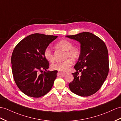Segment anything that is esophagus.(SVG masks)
<instances>
[{"label":"esophagus","instance_id":"esophagus-1","mask_svg":"<svg viewBox=\"0 0 121 121\" xmlns=\"http://www.w3.org/2000/svg\"><path fill=\"white\" fill-rule=\"evenodd\" d=\"M60 73H61V74H63L65 75V74H67V73H68V72H60Z\"/></svg>","mask_w":121,"mask_h":121}]
</instances>
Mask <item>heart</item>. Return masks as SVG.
I'll list each match as a JSON object with an SVG mask.
<instances>
[{
	"label": "heart",
	"instance_id": "1",
	"mask_svg": "<svg viewBox=\"0 0 121 121\" xmlns=\"http://www.w3.org/2000/svg\"><path fill=\"white\" fill-rule=\"evenodd\" d=\"M56 46L66 51L65 58H70L72 60H74L79 57V50L76 47H73V43L69 40H61L56 44ZM43 55L48 61H52L53 60V55L51 49L49 47L45 49ZM71 60L68 58L63 61H56L53 63L51 65V69L58 71H66L72 65V61Z\"/></svg>",
	"mask_w": 121,
	"mask_h": 121
}]
</instances>
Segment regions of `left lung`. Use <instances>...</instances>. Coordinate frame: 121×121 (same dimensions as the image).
<instances>
[{"label":"left lung","instance_id":"1","mask_svg":"<svg viewBox=\"0 0 121 121\" xmlns=\"http://www.w3.org/2000/svg\"><path fill=\"white\" fill-rule=\"evenodd\" d=\"M67 37L81 44V52L73 73L74 79L69 84L70 90L81 96L93 95L102 87L109 72L108 52L103 41L93 34L85 32ZM82 74L79 75V72Z\"/></svg>","mask_w":121,"mask_h":121}]
</instances>
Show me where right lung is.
Masks as SVG:
<instances>
[{
  "mask_svg": "<svg viewBox=\"0 0 121 121\" xmlns=\"http://www.w3.org/2000/svg\"><path fill=\"white\" fill-rule=\"evenodd\" d=\"M57 37L35 33L23 38L15 47L11 57L13 78L17 87L26 95L39 98L51 89L57 71L47 70L49 63L43 52Z\"/></svg>",
  "mask_w": 121,
  "mask_h": 121,
  "instance_id": "right-lung-1",
  "label": "right lung"
}]
</instances>
